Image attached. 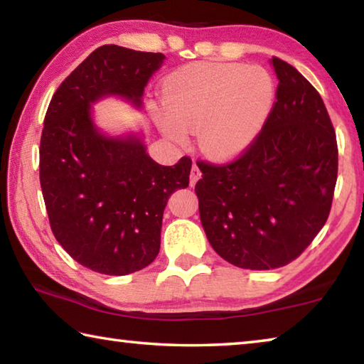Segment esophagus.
<instances>
[{"mask_svg": "<svg viewBox=\"0 0 364 364\" xmlns=\"http://www.w3.org/2000/svg\"><path fill=\"white\" fill-rule=\"evenodd\" d=\"M199 178H200V170H199V167H197V165L194 164L193 168H191V175H189L191 186H194V184H196L197 181H199Z\"/></svg>", "mask_w": 364, "mask_h": 364, "instance_id": "esophagus-1", "label": "esophagus"}]
</instances>
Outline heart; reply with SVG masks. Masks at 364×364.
Instances as JSON below:
<instances>
[{
    "mask_svg": "<svg viewBox=\"0 0 364 364\" xmlns=\"http://www.w3.org/2000/svg\"><path fill=\"white\" fill-rule=\"evenodd\" d=\"M162 107H152L165 136L184 143L197 132L200 149L215 159L242 154L273 110L276 83L260 65L194 63L171 72L162 85Z\"/></svg>",
    "mask_w": 364,
    "mask_h": 364,
    "instance_id": "obj_1",
    "label": "heart"
}]
</instances>
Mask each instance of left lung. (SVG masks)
I'll return each mask as SVG.
<instances>
[{"label": "left lung", "instance_id": "obj_1", "mask_svg": "<svg viewBox=\"0 0 364 364\" xmlns=\"http://www.w3.org/2000/svg\"><path fill=\"white\" fill-rule=\"evenodd\" d=\"M276 101L260 134L223 164L197 160L200 221L213 250L234 267L273 269L295 260L329 217L338 151L324 102L279 58Z\"/></svg>", "mask_w": 364, "mask_h": 364}]
</instances>
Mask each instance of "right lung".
<instances>
[{
    "label": "right lung",
    "mask_w": 364,
    "mask_h": 364,
    "mask_svg": "<svg viewBox=\"0 0 364 364\" xmlns=\"http://www.w3.org/2000/svg\"><path fill=\"white\" fill-rule=\"evenodd\" d=\"M162 53L97 48L54 93L40 141V184L54 237L73 260L101 274L146 268L160 249L168 197L188 188L193 160L159 165L139 139L96 132L90 104L120 95L141 104Z\"/></svg>",
    "instance_id": "obj_1"
}]
</instances>
